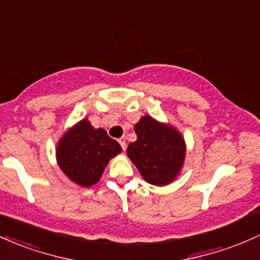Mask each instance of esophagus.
<instances>
[{"instance_id":"1","label":"esophagus","mask_w":260,"mask_h":260,"mask_svg":"<svg viewBox=\"0 0 260 260\" xmlns=\"http://www.w3.org/2000/svg\"><path fill=\"white\" fill-rule=\"evenodd\" d=\"M126 140H127L126 137H121V138H118V143H120L121 148L123 149V150H124V149H126V144H127Z\"/></svg>"}]
</instances>
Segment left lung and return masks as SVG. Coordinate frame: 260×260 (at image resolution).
Wrapping results in <instances>:
<instances>
[{
    "mask_svg": "<svg viewBox=\"0 0 260 260\" xmlns=\"http://www.w3.org/2000/svg\"><path fill=\"white\" fill-rule=\"evenodd\" d=\"M136 142L129 143L127 155L148 183L165 186L172 182L183 165L186 145L175 128L144 116L134 126Z\"/></svg>",
    "mask_w": 260,
    "mask_h": 260,
    "instance_id": "1",
    "label": "left lung"
}]
</instances>
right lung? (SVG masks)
I'll use <instances>...</instances> for the list:
<instances>
[{
	"label": "right lung",
	"mask_w": 260,
	"mask_h": 260,
	"mask_svg": "<svg viewBox=\"0 0 260 260\" xmlns=\"http://www.w3.org/2000/svg\"><path fill=\"white\" fill-rule=\"evenodd\" d=\"M58 165L79 186L89 187L100 180L107 162L121 153V147L105 129H95L82 120L59 140Z\"/></svg>",
	"instance_id": "add662e5"
}]
</instances>
